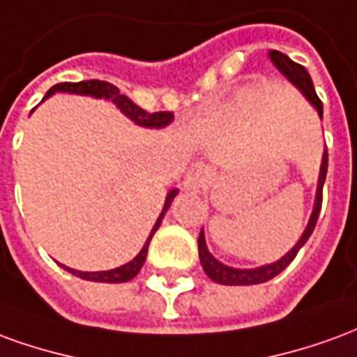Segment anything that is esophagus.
Here are the masks:
<instances>
[{
    "mask_svg": "<svg viewBox=\"0 0 357 357\" xmlns=\"http://www.w3.org/2000/svg\"><path fill=\"white\" fill-rule=\"evenodd\" d=\"M212 178V170H210V166L202 162H195L189 172H187L185 179H183V187H185L187 191H201L202 187L206 185Z\"/></svg>",
    "mask_w": 357,
    "mask_h": 357,
    "instance_id": "1",
    "label": "esophagus"
}]
</instances>
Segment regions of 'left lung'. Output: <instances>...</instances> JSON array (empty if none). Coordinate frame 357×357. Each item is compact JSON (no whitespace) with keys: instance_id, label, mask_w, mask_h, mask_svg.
<instances>
[{"instance_id":"1","label":"left lung","mask_w":357,"mask_h":357,"mask_svg":"<svg viewBox=\"0 0 357 357\" xmlns=\"http://www.w3.org/2000/svg\"><path fill=\"white\" fill-rule=\"evenodd\" d=\"M269 61L275 65V68L279 73L283 74L287 80L291 82L294 88L298 89L300 93L306 97V101L317 110V116L319 120H323V102L319 101V97L315 93L314 82L310 78V74L302 65L294 63L291 59L287 57L281 51H269ZM327 162H329V155H327V147L323 149L321 156V166H319V178H317V189H315V201H314V210L310 214V220H307V225L304 233L300 235V239L296 241V245L283 256L279 258L277 262L264 264V266H258V268H231V266H225L224 262L216 260L214 256L210 255L208 247H206V237H204V229L199 235V258H201V266L204 269V273L214 281V283L220 284H258L266 283L269 279H273L275 275H279L289 264L294 260V256L298 255V250L304 245L306 241L310 239V235L314 231L315 224H317V216H319V210H321V195H323V183H325V178H327Z\"/></svg>"}]
</instances>
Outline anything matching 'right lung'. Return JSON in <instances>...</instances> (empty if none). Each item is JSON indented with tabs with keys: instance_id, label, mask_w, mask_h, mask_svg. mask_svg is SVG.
<instances>
[{
	"instance_id": "1",
	"label": "right lung",
	"mask_w": 357,
	"mask_h": 357,
	"mask_svg": "<svg viewBox=\"0 0 357 357\" xmlns=\"http://www.w3.org/2000/svg\"><path fill=\"white\" fill-rule=\"evenodd\" d=\"M76 93V95H86V97H93V99H105V101H110L114 107H116L126 118H130L133 124L141 126V128H147V130H160V128H166V126L170 124L172 120H174V114L172 112H145L143 109H139L132 99H128L126 95H122L118 91L116 86H112L109 82H99V80H86V82H76V84H57V86H53V88L45 93V97L42 99V102L45 99H50L51 95L55 93ZM179 191L178 189H172L170 193L166 195V201H164L162 212H160V216L156 218L155 225H153V229L149 233L147 241H145V245L139 250V255L135 256L133 260H130L124 266H118L114 269H107V271H80V269H73V268H66L65 264H59L61 268H65L68 273H73V275L80 277V279H86V281H97V283H126V281H130L133 277L137 275L143 268V264H145V258H147V250L149 245H151V239H153V235L156 233V229L160 227L162 224V218L164 214L168 212L170 208L172 201L176 199V195Z\"/></svg>"
}]
</instances>
